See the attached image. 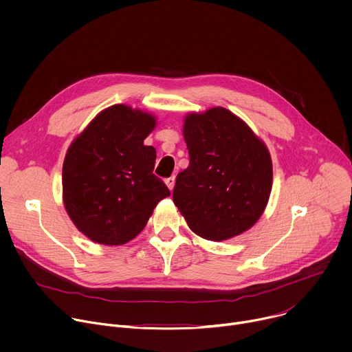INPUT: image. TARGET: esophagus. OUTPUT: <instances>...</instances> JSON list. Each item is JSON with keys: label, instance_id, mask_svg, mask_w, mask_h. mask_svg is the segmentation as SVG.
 <instances>
[{"label": "esophagus", "instance_id": "esophagus-1", "mask_svg": "<svg viewBox=\"0 0 352 352\" xmlns=\"http://www.w3.org/2000/svg\"><path fill=\"white\" fill-rule=\"evenodd\" d=\"M166 184H167L168 189L173 190V189H174V185H175V177L173 175V177H170V178H167V179H166Z\"/></svg>", "mask_w": 352, "mask_h": 352}]
</instances>
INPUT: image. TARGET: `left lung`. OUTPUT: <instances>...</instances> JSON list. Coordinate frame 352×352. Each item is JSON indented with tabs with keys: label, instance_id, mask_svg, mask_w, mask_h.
Masks as SVG:
<instances>
[{
	"label": "left lung",
	"instance_id": "left-lung-1",
	"mask_svg": "<svg viewBox=\"0 0 352 352\" xmlns=\"http://www.w3.org/2000/svg\"><path fill=\"white\" fill-rule=\"evenodd\" d=\"M184 138L189 166L177 175L173 200L189 228L209 241H226L252 227L269 202L273 184L266 144L223 107L188 114Z\"/></svg>",
	"mask_w": 352,
	"mask_h": 352
}]
</instances>
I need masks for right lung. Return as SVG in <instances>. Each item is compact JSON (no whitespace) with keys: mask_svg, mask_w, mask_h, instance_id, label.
<instances>
[{"mask_svg":"<svg viewBox=\"0 0 352 352\" xmlns=\"http://www.w3.org/2000/svg\"><path fill=\"white\" fill-rule=\"evenodd\" d=\"M155 126L152 114L116 104L97 114L71 143L63 166L64 206L93 242L126 243L170 196L153 174L156 148L143 143Z\"/></svg>","mask_w":352,"mask_h":352,"instance_id":"add662e5","label":"right lung"}]
</instances>
